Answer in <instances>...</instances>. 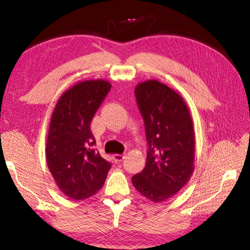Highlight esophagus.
I'll return each instance as SVG.
<instances>
[{
    "label": "esophagus",
    "instance_id": "1",
    "mask_svg": "<svg viewBox=\"0 0 250 250\" xmlns=\"http://www.w3.org/2000/svg\"><path fill=\"white\" fill-rule=\"evenodd\" d=\"M124 158H125V155H123V154H113V160H115L116 163L122 162Z\"/></svg>",
    "mask_w": 250,
    "mask_h": 250
}]
</instances>
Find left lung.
<instances>
[{
  "label": "left lung",
  "instance_id": "1",
  "mask_svg": "<svg viewBox=\"0 0 250 250\" xmlns=\"http://www.w3.org/2000/svg\"><path fill=\"white\" fill-rule=\"evenodd\" d=\"M134 95L148 150L145 168L131 180L144 197L162 202L175 195L194 171L193 122L183 98L162 82H142Z\"/></svg>",
  "mask_w": 250,
  "mask_h": 250
}]
</instances>
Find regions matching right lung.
<instances>
[{"mask_svg": "<svg viewBox=\"0 0 250 250\" xmlns=\"http://www.w3.org/2000/svg\"><path fill=\"white\" fill-rule=\"evenodd\" d=\"M111 88L104 80L75 84L53 111L46 144L49 170L60 191L75 200L88 198L103 187L111 164L94 146L90 123Z\"/></svg>", "mask_w": 250, "mask_h": 250, "instance_id": "right-lung-1", "label": "right lung"}]
</instances>
